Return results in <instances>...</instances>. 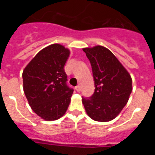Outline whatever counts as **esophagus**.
<instances>
[{
	"mask_svg": "<svg viewBox=\"0 0 155 155\" xmlns=\"http://www.w3.org/2000/svg\"><path fill=\"white\" fill-rule=\"evenodd\" d=\"M75 89H76V91H78V92H80L81 91V86L80 85H78L75 87Z\"/></svg>",
	"mask_w": 155,
	"mask_h": 155,
	"instance_id": "1",
	"label": "esophagus"
}]
</instances>
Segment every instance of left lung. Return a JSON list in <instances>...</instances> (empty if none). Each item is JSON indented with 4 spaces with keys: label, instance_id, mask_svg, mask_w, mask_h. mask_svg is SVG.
<instances>
[{
    "label": "left lung",
    "instance_id": "1",
    "mask_svg": "<svg viewBox=\"0 0 155 155\" xmlns=\"http://www.w3.org/2000/svg\"><path fill=\"white\" fill-rule=\"evenodd\" d=\"M94 81V94L82 97L86 113L92 120L108 122L118 116L132 91V79L110 50L102 46L84 48Z\"/></svg>",
    "mask_w": 155,
    "mask_h": 155
}]
</instances>
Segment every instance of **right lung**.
Returning <instances> with one entry per match:
<instances>
[{
	"label": "right lung",
	"mask_w": 155,
	"mask_h": 155,
	"mask_svg": "<svg viewBox=\"0 0 155 155\" xmlns=\"http://www.w3.org/2000/svg\"><path fill=\"white\" fill-rule=\"evenodd\" d=\"M70 50L52 44L42 49L25 68L23 89L31 109L45 120H55L64 115L74 89L67 84L64 66Z\"/></svg>",
	"instance_id": "1"
}]
</instances>
